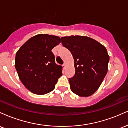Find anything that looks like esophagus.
Segmentation results:
<instances>
[{"label":"esophagus","mask_w":128,"mask_h":128,"mask_svg":"<svg viewBox=\"0 0 128 128\" xmlns=\"http://www.w3.org/2000/svg\"><path fill=\"white\" fill-rule=\"evenodd\" d=\"M62 68H64V69L66 68V64H63V65H62Z\"/></svg>","instance_id":"1"}]
</instances>
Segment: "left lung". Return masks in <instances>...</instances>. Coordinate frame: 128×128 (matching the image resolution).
Here are the masks:
<instances>
[{
	"instance_id": "1",
	"label": "left lung",
	"mask_w": 128,
	"mask_h": 128,
	"mask_svg": "<svg viewBox=\"0 0 128 128\" xmlns=\"http://www.w3.org/2000/svg\"><path fill=\"white\" fill-rule=\"evenodd\" d=\"M62 44L74 59L75 74L69 78L72 92L88 97L98 90L108 72L110 56L104 45L86 36L61 37Z\"/></svg>"
}]
</instances>
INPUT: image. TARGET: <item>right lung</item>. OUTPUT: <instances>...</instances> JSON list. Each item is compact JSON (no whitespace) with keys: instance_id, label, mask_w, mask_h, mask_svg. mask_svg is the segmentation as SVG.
Wrapping results in <instances>:
<instances>
[{"instance_id":"1","label":"right lung","mask_w":128,"mask_h":128,"mask_svg":"<svg viewBox=\"0 0 128 128\" xmlns=\"http://www.w3.org/2000/svg\"><path fill=\"white\" fill-rule=\"evenodd\" d=\"M60 42L59 36L41 34L29 38L16 53L18 78L30 92L42 95L55 88L62 67L56 64L51 50Z\"/></svg>"}]
</instances>
